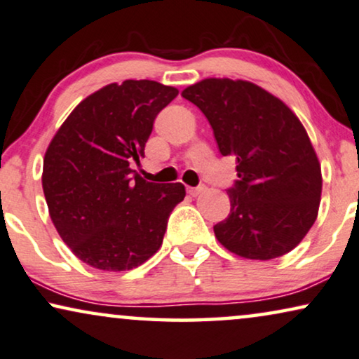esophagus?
<instances>
[{
  "label": "esophagus",
  "mask_w": 359,
  "mask_h": 359,
  "mask_svg": "<svg viewBox=\"0 0 359 359\" xmlns=\"http://www.w3.org/2000/svg\"><path fill=\"white\" fill-rule=\"evenodd\" d=\"M203 190H205L203 185H198V187H189V189H187V192H189L190 195H192V197H197V195H198V194H202Z\"/></svg>",
  "instance_id": "esophagus-1"
}]
</instances>
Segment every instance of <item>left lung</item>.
Here are the masks:
<instances>
[{
  "mask_svg": "<svg viewBox=\"0 0 359 359\" xmlns=\"http://www.w3.org/2000/svg\"><path fill=\"white\" fill-rule=\"evenodd\" d=\"M182 97L207 116L222 156L238 161L231 208L215 236L248 259L292 251L317 219L322 195V170L302 123L279 98L243 80L207 79Z\"/></svg>",
  "mask_w": 359,
  "mask_h": 359,
  "instance_id": "8db88e82",
  "label": "left lung"
}]
</instances>
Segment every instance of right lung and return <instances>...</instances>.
Here are the masks:
<instances>
[{
    "label": "right lung",
    "mask_w": 359,
    "mask_h": 359,
    "mask_svg": "<svg viewBox=\"0 0 359 359\" xmlns=\"http://www.w3.org/2000/svg\"><path fill=\"white\" fill-rule=\"evenodd\" d=\"M177 95L152 80L107 85L70 113L47 147L42 189L52 223L95 269L130 271L149 259L185 197L182 184L146 182L130 165Z\"/></svg>",
    "instance_id": "right-lung-1"
}]
</instances>
